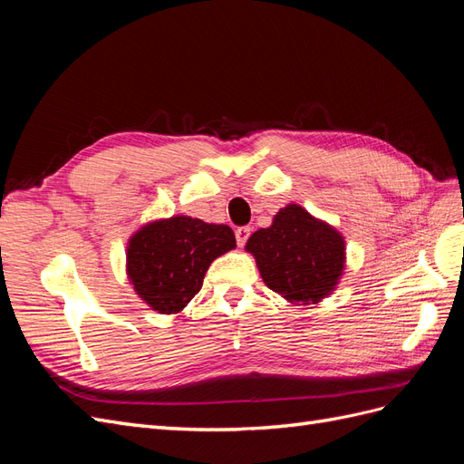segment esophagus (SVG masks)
<instances>
[{
    "label": "esophagus",
    "mask_w": 464,
    "mask_h": 464,
    "mask_svg": "<svg viewBox=\"0 0 464 464\" xmlns=\"http://www.w3.org/2000/svg\"><path fill=\"white\" fill-rule=\"evenodd\" d=\"M249 234H251L249 227H240V228H236V242H237V246L244 247V246H246V242H247Z\"/></svg>",
    "instance_id": "esophagus-1"
}]
</instances>
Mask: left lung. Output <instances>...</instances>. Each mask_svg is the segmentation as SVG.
I'll return each instance as SVG.
<instances>
[{
  "label": "left lung",
  "instance_id": "8db88e82",
  "mask_svg": "<svg viewBox=\"0 0 464 464\" xmlns=\"http://www.w3.org/2000/svg\"><path fill=\"white\" fill-rule=\"evenodd\" d=\"M246 251L256 257L263 283L298 305L327 298L346 259L344 237L296 203L280 208L269 228L251 234Z\"/></svg>",
  "mask_w": 464,
  "mask_h": 464
}]
</instances>
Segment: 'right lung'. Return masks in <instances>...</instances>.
<instances>
[{
  "mask_svg": "<svg viewBox=\"0 0 464 464\" xmlns=\"http://www.w3.org/2000/svg\"><path fill=\"white\" fill-rule=\"evenodd\" d=\"M236 247L227 224L170 217L145 224L128 242V278L150 310L179 314L203 286L217 257Z\"/></svg>",
  "mask_w": 464,
  "mask_h": 464,
  "instance_id": "obj_1",
  "label": "right lung"
}]
</instances>
